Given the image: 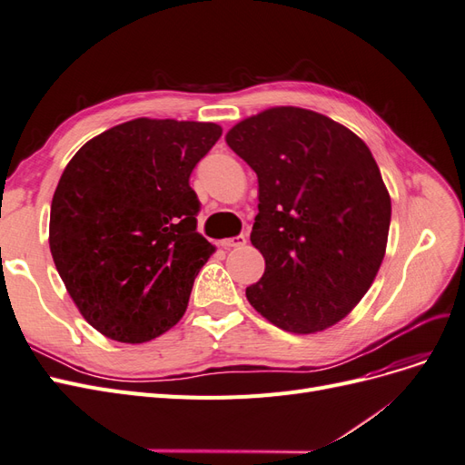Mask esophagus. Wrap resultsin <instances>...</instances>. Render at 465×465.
<instances>
[{
    "instance_id": "esophagus-1",
    "label": "esophagus",
    "mask_w": 465,
    "mask_h": 465,
    "mask_svg": "<svg viewBox=\"0 0 465 465\" xmlns=\"http://www.w3.org/2000/svg\"><path fill=\"white\" fill-rule=\"evenodd\" d=\"M244 244H246L244 234H238L232 238H223V241H219V246H223V248H242Z\"/></svg>"
}]
</instances>
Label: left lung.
<instances>
[{
    "instance_id": "8db88e82",
    "label": "left lung",
    "mask_w": 465,
    "mask_h": 465,
    "mask_svg": "<svg viewBox=\"0 0 465 465\" xmlns=\"http://www.w3.org/2000/svg\"><path fill=\"white\" fill-rule=\"evenodd\" d=\"M224 139L258 176L250 241L265 272L246 289L250 304L285 331L333 326L384 260L391 202L372 153L345 125L294 106L246 118Z\"/></svg>"
}]
</instances>
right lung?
<instances>
[{
	"label": "right lung",
	"mask_w": 465,
	"mask_h": 465,
	"mask_svg": "<svg viewBox=\"0 0 465 465\" xmlns=\"http://www.w3.org/2000/svg\"><path fill=\"white\" fill-rule=\"evenodd\" d=\"M217 124L137 118L69 161L50 207V252L69 297L94 330L122 343L153 340L184 316L213 254L198 229L190 174Z\"/></svg>",
	"instance_id": "1"
}]
</instances>
